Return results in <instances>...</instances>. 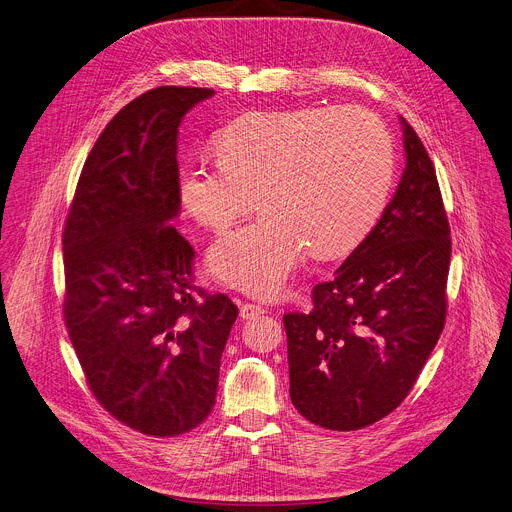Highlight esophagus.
Here are the masks:
<instances>
[{"label": "esophagus", "instance_id": "esophagus-1", "mask_svg": "<svg viewBox=\"0 0 512 512\" xmlns=\"http://www.w3.org/2000/svg\"><path fill=\"white\" fill-rule=\"evenodd\" d=\"M260 314H264V308H262V306H258V304L246 302V304H242V306H240V316H242L244 320L256 318V316H260Z\"/></svg>", "mask_w": 512, "mask_h": 512}]
</instances>
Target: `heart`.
I'll list each match as a JSON object with an SVG mask.
<instances>
[{
    "instance_id": "heart-1",
    "label": "heart",
    "mask_w": 512,
    "mask_h": 512,
    "mask_svg": "<svg viewBox=\"0 0 512 512\" xmlns=\"http://www.w3.org/2000/svg\"><path fill=\"white\" fill-rule=\"evenodd\" d=\"M216 162L178 174L184 210L226 232L252 208L262 214L224 236L210 272L260 298L276 296L304 260L354 250L380 220L394 176L384 124L360 108L250 112L212 140Z\"/></svg>"
}]
</instances>
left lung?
Returning a JSON list of instances; mask_svg holds the SVG:
<instances>
[{
    "instance_id": "left-lung-1",
    "label": "left lung",
    "mask_w": 512,
    "mask_h": 512,
    "mask_svg": "<svg viewBox=\"0 0 512 512\" xmlns=\"http://www.w3.org/2000/svg\"><path fill=\"white\" fill-rule=\"evenodd\" d=\"M400 124L406 168L394 198L334 278L314 286L310 312L284 314L292 404L328 430L390 414L444 328L450 226L434 164Z\"/></svg>"
}]
</instances>
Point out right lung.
I'll return each mask as SVG.
<instances>
[{
  "label": "right lung",
  "mask_w": 512,
  "mask_h": 512,
  "mask_svg": "<svg viewBox=\"0 0 512 512\" xmlns=\"http://www.w3.org/2000/svg\"><path fill=\"white\" fill-rule=\"evenodd\" d=\"M208 88L162 86L124 106L94 144L64 228V320L98 402L148 436H178L216 404L238 308L194 286L174 228L178 128Z\"/></svg>",
  "instance_id": "right-lung-1"
}]
</instances>
